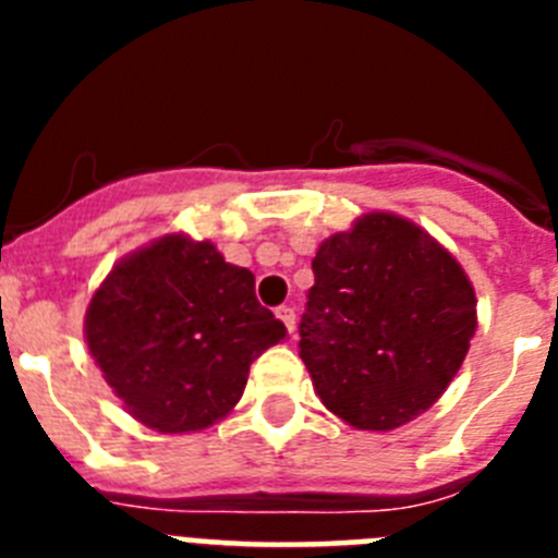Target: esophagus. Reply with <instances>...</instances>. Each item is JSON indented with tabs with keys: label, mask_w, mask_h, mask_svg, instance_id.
Segmentation results:
<instances>
[{
	"label": "esophagus",
	"mask_w": 558,
	"mask_h": 558,
	"mask_svg": "<svg viewBox=\"0 0 558 558\" xmlns=\"http://www.w3.org/2000/svg\"><path fill=\"white\" fill-rule=\"evenodd\" d=\"M276 318H279V322H282L284 327H288V332L293 335V329H295V310L290 307V304H282V307H276Z\"/></svg>",
	"instance_id": "obj_1"
}]
</instances>
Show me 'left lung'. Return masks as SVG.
Listing matches in <instances>:
<instances>
[{"label": "left lung", "mask_w": 558, "mask_h": 558, "mask_svg": "<svg viewBox=\"0 0 558 558\" xmlns=\"http://www.w3.org/2000/svg\"><path fill=\"white\" fill-rule=\"evenodd\" d=\"M299 324L324 405L360 430H393L450 386L475 335V290L450 251L372 211L329 236Z\"/></svg>", "instance_id": "8db88e82"}]
</instances>
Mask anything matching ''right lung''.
<instances>
[{
    "instance_id": "right-lung-1",
    "label": "right lung",
    "mask_w": 558,
    "mask_h": 558,
    "mask_svg": "<svg viewBox=\"0 0 558 558\" xmlns=\"http://www.w3.org/2000/svg\"><path fill=\"white\" fill-rule=\"evenodd\" d=\"M288 335L256 302L254 274L184 234L122 259L86 313L88 352L133 418L204 430L243 397L248 368Z\"/></svg>"
}]
</instances>
